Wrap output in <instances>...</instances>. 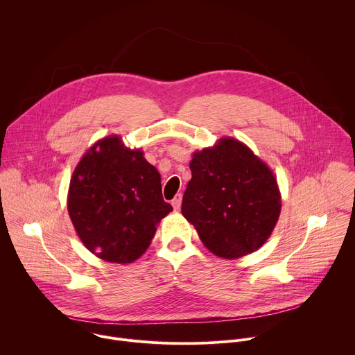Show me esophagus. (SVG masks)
Returning a JSON list of instances; mask_svg holds the SVG:
<instances>
[{"instance_id":"esophagus-1","label":"esophagus","mask_w":355,"mask_h":355,"mask_svg":"<svg viewBox=\"0 0 355 355\" xmlns=\"http://www.w3.org/2000/svg\"><path fill=\"white\" fill-rule=\"evenodd\" d=\"M181 202H182V195H181V193H177L175 198H174L173 202H171V205H173V208H174L175 211H178V209L181 208Z\"/></svg>"}]
</instances>
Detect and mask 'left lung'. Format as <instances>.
Wrapping results in <instances>:
<instances>
[{"label": "left lung", "instance_id": "8db88e82", "mask_svg": "<svg viewBox=\"0 0 355 355\" xmlns=\"http://www.w3.org/2000/svg\"><path fill=\"white\" fill-rule=\"evenodd\" d=\"M189 168L181 212L205 247L229 260L259 250L281 212L272 171L233 137L195 151Z\"/></svg>", "mask_w": 355, "mask_h": 355}]
</instances>
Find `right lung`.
Wrapping results in <instances>:
<instances>
[{
    "label": "right lung",
    "instance_id": "obj_1",
    "mask_svg": "<svg viewBox=\"0 0 355 355\" xmlns=\"http://www.w3.org/2000/svg\"><path fill=\"white\" fill-rule=\"evenodd\" d=\"M67 209L84 245L110 263L137 260L173 207L163 199L159 171L121 137L98 140L76 167Z\"/></svg>",
    "mask_w": 355,
    "mask_h": 355
}]
</instances>
